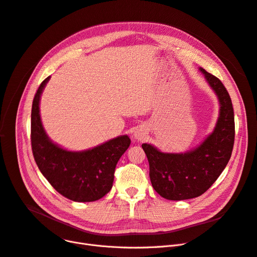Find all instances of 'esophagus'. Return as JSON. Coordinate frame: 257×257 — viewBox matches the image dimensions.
Returning <instances> with one entry per match:
<instances>
[{"instance_id": "1", "label": "esophagus", "mask_w": 257, "mask_h": 257, "mask_svg": "<svg viewBox=\"0 0 257 257\" xmlns=\"http://www.w3.org/2000/svg\"><path fill=\"white\" fill-rule=\"evenodd\" d=\"M133 138H134V140L138 141V142L144 141L145 138H146V131L144 129H142V128L137 129L136 131H134V133H133Z\"/></svg>"}]
</instances>
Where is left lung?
<instances>
[{
	"label": "left lung",
	"mask_w": 257,
	"mask_h": 257,
	"mask_svg": "<svg viewBox=\"0 0 257 257\" xmlns=\"http://www.w3.org/2000/svg\"><path fill=\"white\" fill-rule=\"evenodd\" d=\"M207 83L217 94L220 111L213 131L195 149L166 153L143 144L154 190L168 200H187L204 194L218 179L231 157L234 144V112L230 96L221 81L202 67Z\"/></svg>",
	"instance_id": "8db88e82"
}]
</instances>
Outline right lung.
<instances>
[{
	"mask_svg": "<svg viewBox=\"0 0 257 257\" xmlns=\"http://www.w3.org/2000/svg\"><path fill=\"white\" fill-rule=\"evenodd\" d=\"M51 77L39 85L32 104L31 145L35 163L63 197L75 202L97 201L109 193L118 159L130 146L128 136H120L91 149L69 151L54 144L46 133L39 113V101Z\"/></svg>",
	"mask_w": 257,
	"mask_h": 257,
	"instance_id": "right-lung-1",
	"label": "right lung"
}]
</instances>
